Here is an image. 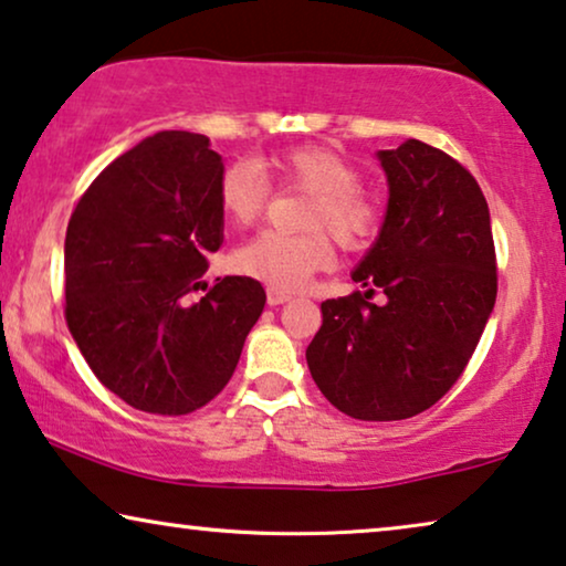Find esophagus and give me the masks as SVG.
<instances>
[{
    "mask_svg": "<svg viewBox=\"0 0 566 566\" xmlns=\"http://www.w3.org/2000/svg\"><path fill=\"white\" fill-rule=\"evenodd\" d=\"M291 296H293L291 291L273 289V285H270V289H268V304L270 306H281V304H285V301H291Z\"/></svg>",
    "mask_w": 566,
    "mask_h": 566,
    "instance_id": "34e87169",
    "label": "esophagus"
}]
</instances>
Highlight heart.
<instances>
[{"label":"heart","instance_id":"obj_1","mask_svg":"<svg viewBox=\"0 0 566 566\" xmlns=\"http://www.w3.org/2000/svg\"><path fill=\"white\" fill-rule=\"evenodd\" d=\"M265 167L281 188L312 192L306 234L262 231L231 254L239 275L281 291L304 285L335 262V233L345 250H366L384 227V206L360 185V169L345 154L322 144H298L270 154ZM270 203V182L250 161H231L219 175V206L237 227H252Z\"/></svg>","mask_w":566,"mask_h":566}]
</instances>
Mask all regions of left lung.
<instances>
[{
    "label": "left lung",
    "instance_id": "obj_1",
    "mask_svg": "<svg viewBox=\"0 0 566 566\" xmlns=\"http://www.w3.org/2000/svg\"><path fill=\"white\" fill-rule=\"evenodd\" d=\"M378 159L389 211L353 273L366 291L324 301L306 363L339 412L391 422L430 409L469 366L497 298V254L467 167L417 138Z\"/></svg>",
    "mask_w": 566,
    "mask_h": 566
}]
</instances>
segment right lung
I'll use <instances>...</instances> for the list:
<instances>
[{
	"instance_id": "right-lung-1",
	"label": "right lung",
	"mask_w": 566,
	"mask_h": 566,
	"mask_svg": "<svg viewBox=\"0 0 566 566\" xmlns=\"http://www.w3.org/2000/svg\"><path fill=\"white\" fill-rule=\"evenodd\" d=\"M221 169L206 136L161 130L111 161L69 219V332L92 374L142 412L206 407L265 306V289L247 275L191 298L223 242Z\"/></svg>"
}]
</instances>
